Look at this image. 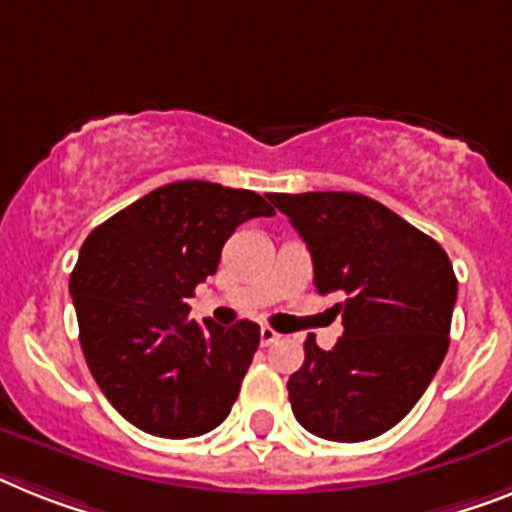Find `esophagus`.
<instances>
[{"label": "esophagus", "mask_w": 512, "mask_h": 512, "mask_svg": "<svg viewBox=\"0 0 512 512\" xmlns=\"http://www.w3.org/2000/svg\"><path fill=\"white\" fill-rule=\"evenodd\" d=\"M277 340H280V335L272 327H261V345H272Z\"/></svg>", "instance_id": "1"}]
</instances>
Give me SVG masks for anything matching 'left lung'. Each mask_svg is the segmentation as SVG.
<instances>
[{
    "label": "left lung",
    "mask_w": 512,
    "mask_h": 512,
    "mask_svg": "<svg viewBox=\"0 0 512 512\" xmlns=\"http://www.w3.org/2000/svg\"><path fill=\"white\" fill-rule=\"evenodd\" d=\"M314 261L322 295H342V337L306 361L287 392L298 424L332 442H363L408 416L450 345L458 280L437 240L361 193H272Z\"/></svg>",
    "instance_id": "8db88e82"
}]
</instances>
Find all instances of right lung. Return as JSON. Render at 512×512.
Masks as SVG:
<instances>
[{"label": "right lung", "mask_w": 512, "mask_h": 512, "mask_svg": "<svg viewBox=\"0 0 512 512\" xmlns=\"http://www.w3.org/2000/svg\"><path fill=\"white\" fill-rule=\"evenodd\" d=\"M274 209L253 190L183 180L151 190L96 227L70 274L80 348L130 424L167 439L217 429L238 400L259 324L188 319L235 227Z\"/></svg>", "instance_id": "add662e5"}]
</instances>
